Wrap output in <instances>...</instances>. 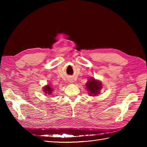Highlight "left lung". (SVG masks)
I'll return each mask as SVG.
<instances>
[{
  "label": "left lung",
  "instance_id": "left-lung-1",
  "mask_svg": "<svg viewBox=\"0 0 147 147\" xmlns=\"http://www.w3.org/2000/svg\"><path fill=\"white\" fill-rule=\"evenodd\" d=\"M87 90H88L90 96H95L100 93L102 88V84L100 82L96 81L95 79H90L86 83Z\"/></svg>",
  "mask_w": 147,
  "mask_h": 147
}]
</instances>
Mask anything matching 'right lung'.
<instances>
[{
  "label": "right lung",
  "instance_id": "add662e5",
  "mask_svg": "<svg viewBox=\"0 0 147 147\" xmlns=\"http://www.w3.org/2000/svg\"><path fill=\"white\" fill-rule=\"evenodd\" d=\"M43 90L45 91L46 94H52V93L53 92V90L51 88V86H50L49 85L46 86L44 89H43Z\"/></svg>",
  "mask_w": 147,
  "mask_h": 147
}]
</instances>
